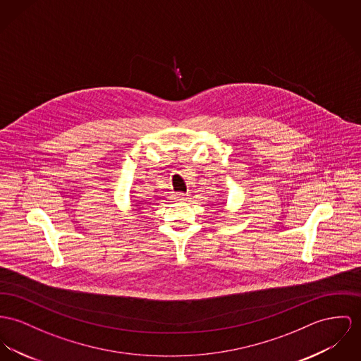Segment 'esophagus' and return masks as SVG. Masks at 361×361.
<instances>
[{"instance_id": "1", "label": "esophagus", "mask_w": 361, "mask_h": 361, "mask_svg": "<svg viewBox=\"0 0 361 361\" xmlns=\"http://www.w3.org/2000/svg\"><path fill=\"white\" fill-rule=\"evenodd\" d=\"M187 194H183V192H173L171 195V197L174 199V200H184V199H187Z\"/></svg>"}]
</instances>
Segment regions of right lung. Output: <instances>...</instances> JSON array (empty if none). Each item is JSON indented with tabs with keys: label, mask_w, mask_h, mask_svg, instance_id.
<instances>
[{
	"label": "right lung",
	"mask_w": 361,
	"mask_h": 361,
	"mask_svg": "<svg viewBox=\"0 0 361 361\" xmlns=\"http://www.w3.org/2000/svg\"><path fill=\"white\" fill-rule=\"evenodd\" d=\"M136 206H139V204H136Z\"/></svg>",
	"instance_id": "1"
}]
</instances>
